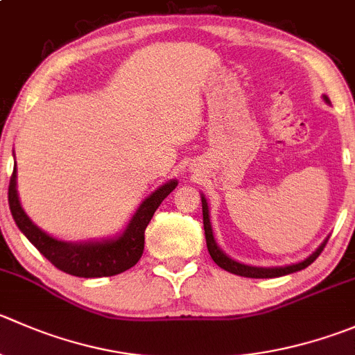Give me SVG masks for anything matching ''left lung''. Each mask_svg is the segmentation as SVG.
I'll use <instances>...</instances> for the list:
<instances>
[{"mask_svg": "<svg viewBox=\"0 0 355 355\" xmlns=\"http://www.w3.org/2000/svg\"><path fill=\"white\" fill-rule=\"evenodd\" d=\"M326 104H331L329 98L326 95H322ZM201 202H202V223H205V236H206V246H208L209 254H211L213 261H215L218 267H222L223 270L230 274H236V276H243V277H254V279H269V277H281V276H288V274H293L298 272V270L305 269L315 258L321 254V251L324 250L326 243H328L329 236L322 241L321 244L318 246V250L312 251L307 258H304L302 261H297V263H291V265H283V267H254V265H246V263H241V261L234 260L230 258L229 254L223 253L222 248L216 244L215 236H213V227L211 222H209V206L208 201H206L205 194H201Z\"/></svg>", "mask_w": 355, "mask_h": 355, "instance_id": "8db88e82", "label": "left lung"}]
</instances>
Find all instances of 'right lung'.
I'll list each match as a JSON object with an SVG mask.
<instances>
[{
    "label": "right lung",
    "mask_w": 355,
    "mask_h": 355,
    "mask_svg": "<svg viewBox=\"0 0 355 355\" xmlns=\"http://www.w3.org/2000/svg\"><path fill=\"white\" fill-rule=\"evenodd\" d=\"M177 185L178 182L173 178L150 192L140 202L123 232L111 237H102V239L79 241V243L62 241L50 236L27 216L20 205L19 191H17V164L13 166V175L10 178L8 205L20 232L57 269L78 277H109L132 269L140 260L144 253V241H146L144 234H146L147 225L163 199Z\"/></svg>",
    "instance_id": "add662e5"
}]
</instances>
